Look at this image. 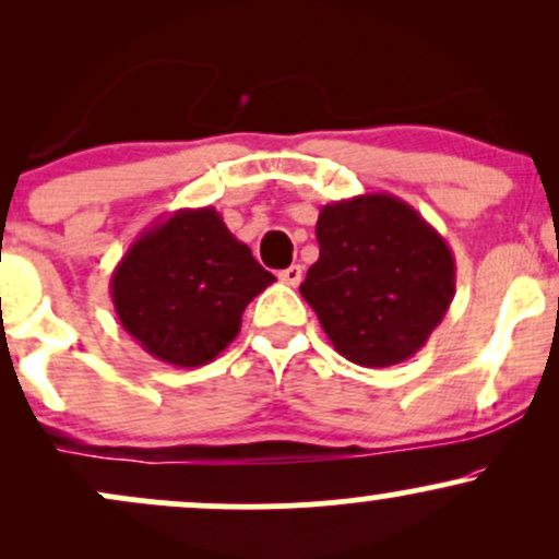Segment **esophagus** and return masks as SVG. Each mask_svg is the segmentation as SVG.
Masks as SVG:
<instances>
[{"label":"esophagus","instance_id":"esophagus-1","mask_svg":"<svg viewBox=\"0 0 559 559\" xmlns=\"http://www.w3.org/2000/svg\"><path fill=\"white\" fill-rule=\"evenodd\" d=\"M278 278L284 281V284H288V286H299L301 278H305V267H301V265L286 267V271L278 273Z\"/></svg>","mask_w":559,"mask_h":559}]
</instances>
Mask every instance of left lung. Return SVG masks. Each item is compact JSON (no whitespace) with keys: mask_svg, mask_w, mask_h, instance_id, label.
I'll list each match as a JSON object with an SVG mask.
<instances>
[{"mask_svg":"<svg viewBox=\"0 0 559 559\" xmlns=\"http://www.w3.org/2000/svg\"><path fill=\"white\" fill-rule=\"evenodd\" d=\"M316 236L320 258L299 292L338 355L362 368L409 360L454 299L444 236L383 191L323 204Z\"/></svg>","mask_w":559,"mask_h":559,"instance_id":"1","label":"left lung"}]
</instances>
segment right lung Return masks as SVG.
Segmentation results:
<instances>
[{
  "label": "right lung",
  "instance_id": "1",
  "mask_svg": "<svg viewBox=\"0 0 559 559\" xmlns=\"http://www.w3.org/2000/svg\"><path fill=\"white\" fill-rule=\"evenodd\" d=\"M275 281L215 207L176 210L112 271L120 325L159 362L199 368L239 336L247 305Z\"/></svg>",
  "mask_w": 559,
  "mask_h": 559
}]
</instances>
